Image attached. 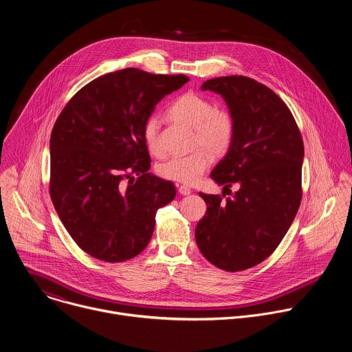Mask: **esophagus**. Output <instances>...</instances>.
<instances>
[{
  "label": "esophagus",
  "instance_id": "1",
  "mask_svg": "<svg viewBox=\"0 0 352 352\" xmlns=\"http://www.w3.org/2000/svg\"><path fill=\"white\" fill-rule=\"evenodd\" d=\"M178 192L181 195H189L192 192V189L189 186H186V185H178Z\"/></svg>",
  "mask_w": 352,
  "mask_h": 352
}]
</instances>
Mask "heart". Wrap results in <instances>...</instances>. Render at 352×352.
I'll list each match as a JSON object with an SVG mask.
<instances>
[{
  "mask_svg": "<svg viewBox=\"0 0 352 352\" xmlns=\"http://www.w3.org/2000/svg\"><path fill=\"white\" fill-rule=\"evenodd\" d=\"M173 120L192 128L190 146L195 147L185 156L171 157L159 164L160 177L181 182L193 184L212 164L214 156L226 155L235 138V118L230 110L214 107L212 100L193 91L178 96L168 107ZM142 136L150 153L156 157L164 156L160 140V122L156 116L144 120Z\"/></svg>",
  "mask_w": 352,
  "mask_h": 352,
  "instance_id": "heart-1",
  "label": "heart"
}]
</instances>
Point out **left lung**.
I'll list each match as a JSON object with an SVG mask.
<instances>
[{"instance_id": "obj_1", "label": "left lung", "mask_w": 352, "mask_h": 352, "mask_svg": "<svg viewBox=\"0 0 352 352\" xmlns=\"http://www.w3.org/2000/svg\"><path fill=\"white\" fill-rule=\"evenodd\" d=\"M202 89L224 97L236 129L210 174L224 186L223 195L199 193L208 210L195 238L212 265L241 272L267 259L295 219L302 199L304 140L287 104L263 83L231 75ZM231 186H237L234 194Z\"/></svg>"}]
</instances>
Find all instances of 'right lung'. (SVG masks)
Masks as SVG:
<instances>
[{
  "label": "right lung",
  "mask_w": 352,
  "mask_h": 352,
  "mask_svg": "<svg viewBox=\"0 0 352 352\" xmlns=\"http://www.w3.org/2000/svg\"><path fill=\"white\" fill-rule=\"evenodd\" d=\"M188 80L120 69L85 85L58 116L50 139V196L90 256L118 263L139 255L157 210L175 197L171 181L147 173L152 160L142 128L160 100Z\"/></svg>",
  "instance_id": "right-lung-1"
}]
</instances>
